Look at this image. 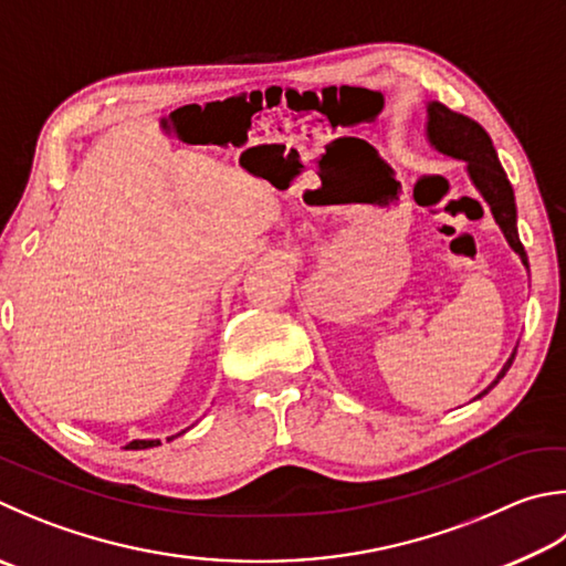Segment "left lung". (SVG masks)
Here are the masks:
<instances>
[{
	"mask_svg": "<svg viewBox=\"0 0 566 566\" xmlns=\"http://www.w3.org/2000/svg\"><path fill=\"white\" fill-rule=\"evenodd\" d=\"M426 113H428L426 138L430 143V148L440 153V156L465 163V170L472 185H475V190L490 205L492 218H495V222L500 224L507 244L515 250V254H520L522 264L530 270L527 252L522 248L520 234H517L515 192H512V185L505 176V170L500 166L497 150L492 146L485 128H482L478 120H472L468 116H462V113H455L448 106L438 104V101H428ZM512 361H515V352L510 354L505 366L500 368L495 381L482 390V394H478V398L485 396L488 390H492L502 381V376L510 371Z\"/></svg>",
	"mask_w": 566,
	"mask_h": 566,
	"instance_id": "1",
	"label": "left lung"
}]
</instances>
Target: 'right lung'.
<instances>
[{
    "label": "right lung",
    "mask_w": 566,
    "mask_h": 566,
    "mask_svg": "<svg viewBox=\"0 0 566 566\" xmlns=\"http://www.w3.org/2000/svg\"><path fill=\"white\" fill-rule=\"evenodd\" d=\"M182 433H185V430H182ZM178 436H172V438H178ZM172 438H168V440H172ZM156 446H160V440H133V443H128L126 448L128 450H146V448H156Z\"/></svg>",
    "instance_id": "1"
}]
</instances>
